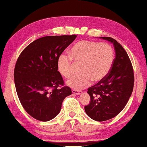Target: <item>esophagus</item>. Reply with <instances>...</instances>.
Returning a JSON list of instances; mask_svg holds the SVG:
<instances>
[{"label": "esophagus", "mask_w": 147, "mask_h": 147, "mask_svg": "<svg viewBox=\"0 0 147 147\" xmlns=\"http://www.w3.org/2000/svg\"><path fill=\"white\" fill-rule=\"evenodd\" d=\"M72 93L73 94H75L76 95H79L81 94V93H82V91H80V90H72Z\"/></svg>", "instance_id": "1"}]
</instances>
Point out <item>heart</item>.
<instances>
[{"instance_id": "b5f03b06", "label": "heart", "mask_w": 147, "mask_h": 147, "mask_svg": "<svg viewBox=\"0 0 147 147\" xmlns=\"http://www.w3.org/2000/svg\"><path fill=\"white\" fill-rule=\"evenodd\" d=\"M69 57L64 53L58 57V71L68 79L73 76L75 65H79L82 73L72 78L68 85L77 90L84 88L91 81L99 82L103 80L111 69L115 59L114 50L107 43L82 40L72 45L69 51ZM73 61L74 63H73Z\"/></svg>"}]
</instances>
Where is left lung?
<instances>
[{"label": "left lung", "instance_id": "left-lung-1", "mask_svg": "<svg viewBox=\"0 0 147 147\" xmlns=\"http://www.w3.org/2000/svg\"><path fill=\"white\" fill-rule=\"evenodd\" d=\"M111 42L115 58L107 76L88 88L90 102L85 107L86 115L96 121H105L122 111L131 95L134 74L130 59L123 47L110 37H100Z\"/></svg>", "mask_w": 147, "mask_h": 147}]
</instances>
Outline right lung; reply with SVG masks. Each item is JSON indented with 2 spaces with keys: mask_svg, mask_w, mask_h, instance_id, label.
<instances>
[{
  "mask_svg": "<svg viewBox=\"0 0 147 147\" xmlns=\"http://www.w3.org/2000/svg\"><path fill=\"white\" fill-rule=\"evenodd\" d=\"M76 37L74 34L40 38L26 46L18 57L13 74L16 92L24 109L38 121L55 118L64 98L71 94V88L64 86L57 61Z\"/></svg>",
  "mask_w": 147,
  "mask_h": 147,
  "instance_id": "right-lung-1",
  "label": "right lung"
}]
</instances>
